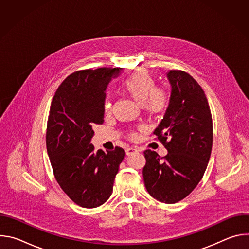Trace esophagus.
Here are the masks:
<instances>
[{"instance_id": "obj_1", "label": "esophagus", "mask_w": 249, "mask_h": 249, "mask_svg": "<svg viewBox=\"0 0 249 249\" xmlns=\"http://www.w3.org/2000/svg\"><path fill=\"white\" fill-rule=\"evenodd\" d=\"M138 151H137V149H135V148H128L127 150H126V155L127 156H130V155H133V154H135V153H137Z\"/></svg>"}]
</instances>
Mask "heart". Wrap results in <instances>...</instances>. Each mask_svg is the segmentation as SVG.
<instances>
[{
	"mask_svg": "<svg viewBox=\"0 0 249 249\" xmlns=\"http://www.w3.org/2000/svg\"><path fill=\"white\" fill-rule=\"evenodd\" d=\"M156 86V80L145 70L132 73L122 83L123 90L150 113L161 112L169 102L167 90ZM104 110L106 113L111 110V100L108 96L104 101ZM131 138H136V134L132 133Z\"/></svg>",
	"mask_w": 249,
	"mask_h": 249,
	"instance_id": "heart-1",
	"label": "heart"
}]
</instances>
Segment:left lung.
<instances>
[{
	"label": "left lung",
	"instance_id": "1",
	"mask_svg": "<svg viewBox=\"0 0 249 249\" xmlns=\"http://www.w3.org/2000/svg\"><path fill=\"white\" fill-rule=\"evenodd\" d=\"M166 77L169 103L154 134L167 155L160 158L145 151L143 177L152 197L173 204L188 196L202 179L212 152L213 121L205 92L189 74L171 70Z\"/></svg>",
	"mask_w": 249,
	"mask_h": 249
}]
</instances>
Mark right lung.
I'll list each match as a JSON object with an SVG mask.
<instances>
[{
    "instance_id": "obj_1",
    "label": "right lung",
    "mask_w": 249,
    "mask_h": 249,
    "mask_svg": "<svg viewBox=\"0 0 249 249\" xmlns=\"http://www.w3.org/2000/svg\"><path fill=\"white\" fill-rule=\"evenodd\" d=\"M122 68L83 70L70 75L52 99L46 147L55 178L76 204L95 208L112 194L125 151L94 152L93 126L104 120L106 89Z\"/></svg>"
}]
</instances>
